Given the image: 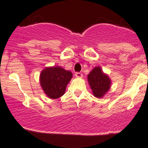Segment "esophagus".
I'll return each instance as SVG.
<instances>
[{
	"mask_svg": "<svg viewBox=\"0 0 148 148\" xmlns=\"http://www.w3.org/2000/svg\"><path fill=\"white\" fill-rule=\"evenodd\" d=\"M75 76L76 77H77V78H82V74L79 72H77L75 73Z\"/></svg>",
	"mask_w": 148,
	"mask_h": 148,
	"instance_id": "1",
	"label": "esophagus"
}]
</instances>
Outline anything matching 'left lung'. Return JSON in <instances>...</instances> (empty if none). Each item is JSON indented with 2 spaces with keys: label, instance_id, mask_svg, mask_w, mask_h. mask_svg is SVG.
Segmentation results:
<instances>
[{
  "label": "left lung",
  "instance_id": "left-lung-1",
  "mask_svg": "<svg viewBox=\"0 0 148 148\" xmlns=\"http://www.w3.org/2000/svg\"><path fill=\"white\" fill-rule=\"evenodd\" d=\"M87 79L93 95L96 97L102 98L110 89L111 80L99 66L94 68L88 74Z\"/></svg>",
  "mask_w": 148,
  "mask_h": 148
}]
</instances>
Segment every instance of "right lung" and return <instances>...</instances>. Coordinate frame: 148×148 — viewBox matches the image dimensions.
<instances>
[{
  "mask_svg": "<svg viewBox=\"0 0 148 148\" xmlns=\"http://www.w3.org/2000/svg\"><path fill=\"white\" fill-rule=\"evenodd\" d=\"M71 78L72 73L62 67H46L40 74V84L47 97L57 99L64 95L66 85Z\"/></svg>",
  "mask_w": 148,
  "mask_h": 148,
  "instance_id": "obj_1",
  "label": "right lung"
}]
</instances>
